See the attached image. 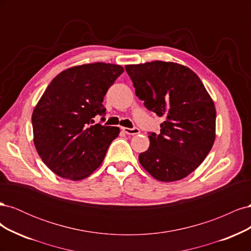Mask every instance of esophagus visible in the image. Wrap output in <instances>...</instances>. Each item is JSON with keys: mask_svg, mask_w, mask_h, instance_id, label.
I'll use <instances>...</instances> for the list:
<instances>
[{"mask_svg": "<svg viewBox=\"0 0 251 251\" xmlns=\"http://www.w3.org/2000/svg\"><path fill=\"white\" fill-rule=\"evenodd\" d=\"M123 128V131L127 134V135H137L140 133L139 128L138 127H133V128H130V127H121Z\"/></svg>", "mask_w": 251, "mask_h": 251, "instance_id": "34e87169", "label": "esophagus"}]
</instances>
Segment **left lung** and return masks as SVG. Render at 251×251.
<instances>
[{"label": "left lung", "mask_w": 251, "mask_h": 251, "mask_svg": "<svg viewBox=\"0 0 251 251\" xmlns=\"http://www.w3.org/2000/svg\"><path fill=\"white\" fill-rule=\"evenodd\" d=\"M126 71L144 107L164 117L160 133H150L139 162L155 179L185 178L203 162L216 138V108L194 71L177 63L127 65Z\"/></svg>", "instance_id": "8db88e82"}]
</instances>
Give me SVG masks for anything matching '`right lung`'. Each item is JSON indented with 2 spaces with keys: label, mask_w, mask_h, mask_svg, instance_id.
Listing matches in <instances>:
<instances>
[{
  "label": "right lung",
  "mask_w": 251,
  "mask_h": 251,
  "mask_svg": "<svg viewBox=\"0 0 251 251\" xmlns=\"http://www.w3.org/2000/svg\"><path fill=\"white\" fill-rule=\"evenodd\" d=\"M125 70L94 63L71 67L52 79L32 113L33 141L44 163L57 176L77 181L102 163L118 126L94 124L102 101ZM104 120V117H101Z\"/></svg>",
  "instance_id": "right-lung-1"
}]
</instances>
